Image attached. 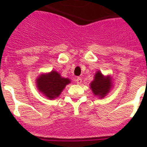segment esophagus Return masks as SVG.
<instances>
[{"label":"esophagus","instance_id":"esophagus-1","mask_svg":"<svg viewBox=\"0 0 147 147\" xmlns=\"http://www.w3.org/2000/svg\"><path fill=\"white\" fill-rule=\"evenodd\" d=\"M75 82H76L77 84H80L82 83V79L80 77H77V78L75 79Z\"/></svg>","mask_w":147,"mask_h":147}]
</instances>
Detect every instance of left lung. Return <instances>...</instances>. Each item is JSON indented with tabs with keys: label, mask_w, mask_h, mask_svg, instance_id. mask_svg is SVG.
<instances>
[{
	"label": "left lung",
	"mask_w": 147,
	"mask_h": 147,
	"mask_svg": "<svg viewBox=\"0 0 147 147\" xmlns=\"http://www.w3.org/2000/svg\"><path fill=\"white\" fill-rule=\"evenodd\" d=\"M112 86V77L110 75L104 76L100 70L96 71L94 77V80L90 84V87L94 96H98L100 99L105 97L110 93Z\"/></svg>",
	"instance_id": "1"
}]
</instances>
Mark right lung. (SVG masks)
I'll list each match as a JSON object with an SVG mask.
<instances>
[{
    "label": "right lung",
    "mask_w": 147,
    "mask_h": 147,
    "mask_svg": "<svg viewBox=\"0 0 147 147\" xmlns=\"http://www.w3.org/2000/svg\"><path fill=\"white\" fill-rule=\"evenodd\" d=\"M70 83L69 78L61 77L55 70L40 74L36 79L37 90L50 100L60 96L65 86Z\"/></svg>",
    "instance_id": "right-lung-1"
}]
</instances>
